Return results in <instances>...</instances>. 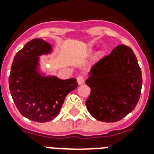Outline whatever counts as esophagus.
I'll use <instances>...</instances> for the list:
<instances>
[{
	"instance_id": "esophagus-1",
	"label": "esophagus",
	"mask_w": 154,
	"mask_h": 154,
	"mask_svg": "<svg viewBox=\"0 0 154 154\" xmlns=\"http://www.w3.org/2000/svg\"><path fill=\"white\" fill-rule=\"evenodd\" d=\"M77 83L78 85H82L84 83V81H85V78L83 76H78L77 77Z\"/></svg>"
}]
</instances>
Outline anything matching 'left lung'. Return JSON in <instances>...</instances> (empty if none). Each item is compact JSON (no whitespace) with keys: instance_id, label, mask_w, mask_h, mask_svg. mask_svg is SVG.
Segmentation results:
<instances>
[{"instance_id":"1","label":"left lung","mask_w":154,"mask_h":154,"mask_svg":"<svg viewBox=\"0 0 154 154\" xmlns=\"http://www.w3.org/2000/svg\"><path fill=\"white\" fill-rule=\"evenodd\" d=\"M85 84L91 92L85 101L89 113L100 122L120 121L136 107L142 77L135 54L118 45L91 68Z\"/></svg>"}]
</instances>
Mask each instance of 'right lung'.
Returning a JSON list of instances; mask_svg holds the SVG:
<instances>
[{"mask_svg": "<svg viewBox=\"0 0 154 154\" xmlns=\"http://www.w3.org/2000/svg\"><path fill=\"white\" fill-rule=\"evenodd\" d=\"M52 45L43 39L26 43L13 59L8 85L16 106L22 116L37 122L54 119L65 97L77 89V80H61L39 71V57L50 53Z\"/></svg>", "mask_w": 154, "mask_h": 154, "instance_id": "right-lung-1", "label": "right lung"}]
</instances>
